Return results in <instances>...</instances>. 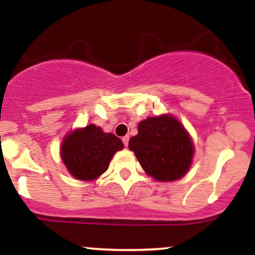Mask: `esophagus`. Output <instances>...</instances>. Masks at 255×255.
<instances>
[{
	"label": "esophagus",
	"mask_w": 255,
	"mask_h": 255,
	"mask_svg": "<svg viewBox=\"0 0 255 255\" xmlns=\"http://www.w3.org/2000/svg\"><path fill=\"white\" fill-rule=\"evenodd\" d=\"M122 141H124L125 146H126V147H127V146H128V141H129V136H128V135L124 136V137H122Z\"/></svg>",
	"instance_id": "esophagus-1"
}]
</instances>
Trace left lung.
I'll return each mask as SVG.
<instances>
[{"instance_id": "8db88e82", "label": "left lung", "mask_w": 255, "mask_h": 255, "mask_svg": "<svg viewBox=\"0 0 255 255\" xmlns=\"http://www.w3.org/2000/svg\"><path fill=\"white\" fill-rule=\"evenodd\" d=\"M148 176L159 182L183 177L191 168L194 144L183 125L170 114L147 118L137 125L128 144Z\"/></svg>"}]
</instances>
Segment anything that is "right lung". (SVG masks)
<instances>
[{
  "instance_id": "add662e5",
  "label": "right lung",
  "mask_w": 255,
  "mask_h": 255,
  "mask_svg": "<svg viewBox=\"0 0 255 255\" xmlns=\"http://www.w3.org/2000/svg\"><path fill=\"white\" fill-rule=\"evenodd\" d=\"M122 148L121 139L91 124L66 134L60 154L73 177L80 181H93L108 170L114 154Z\"/></svg>"
}]
</instances>
